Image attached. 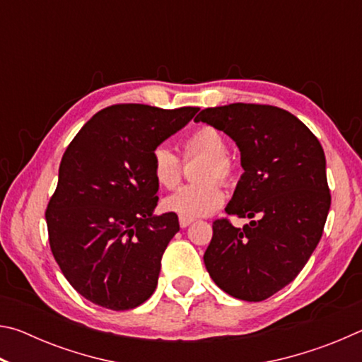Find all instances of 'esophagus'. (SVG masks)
<instances>
[{
	"instance_id": "obj_1",
	"label": "esophagus",
	"mask_w": 362,
	"mask_h": 362,
	"mask_svg": "<svg viewBox=\"0 0 362 362\" xmlns=\"http://www.w3.org/2000/svg\"><path fill=\"white\" fill-rule=\"evenodd\" d=\"M193 222V218H185V217H180L179 218V223H180V226L182 228H187V226Z\"/></svg>"
}]
</instances>
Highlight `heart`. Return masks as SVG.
Masks as SVG:
<instances>
[{"label":"heart","mask_w":362,"mask_h":362,"mask_svg":"<svg viewBox=\"0 0 362 362\" xmlns=\"http://www.w3.org/2000/svg\"><path fill=\"white\" fill-rule=\"evenodd\" d=\"M182 150L185 158H204V163L201 164L196 174L198 180L203 182L179 188L163 201V207L168 212H174L185 218L209 216L225 201L222 185L216 179L230 182L235 174L233 163L226 156V151H228L226 140L216 127L201 126L183 140ZM150 170L159 187L170 189L179 185L182 177L180 159L168 146L159 145L153 148L150 155Z\"/></svg>","instance_id":"heart-1"}]
</instances>
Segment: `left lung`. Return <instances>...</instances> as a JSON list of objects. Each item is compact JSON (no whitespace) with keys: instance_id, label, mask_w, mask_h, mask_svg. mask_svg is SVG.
Wrapping results in <instances>:
<instances>
[{"instance_id":"obj_1","label":"left lung","mask_w":362,"mask_h":362,"mask_svg":"<svg viewBox=\"0 0 362 362\" xmlns=\"http://www.w3.org/2000/svg\"><path fill=\"white\" fill-rule=\"evenodd\" d=\"M194 121L236 142L244 173L225 212L250 218L243 228L212 223L206 269L231 297L262 302L296 279L321 240L330 207L324 150L297 116L273 105L230 103Z\"/></svg>"}]
</instances>
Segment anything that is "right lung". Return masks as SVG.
<instances>
[{"label":"right lung","mask_w":362,"mask_h":362,"mask_svg":"<svg viewBox=\"0 0 362 362\" xmlns=\"http://www.w3.org/2000/svg\"><path fill=\"white\" fill-rule=\"evenodd\" d=\"M198 110L112 105L65 150L46 209L49 244L66 281L89 302L122 311L155 292L161 257L180 226L174 212L153 214L159 185L150 155Z\"/></svg>","instance_id":"obj_1"}]
</instances>
